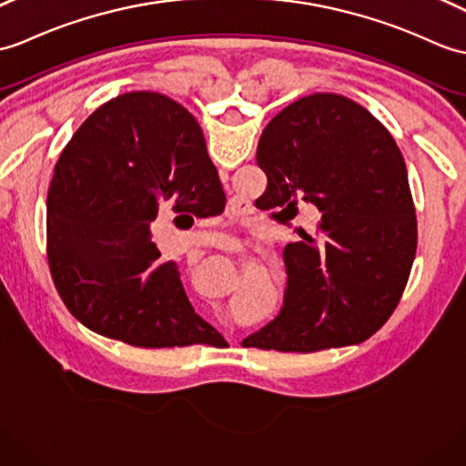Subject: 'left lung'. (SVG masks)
<instances>
[{
	"mask_svg": "<svg viewBox=\"0 0 466 466\" xmlns=\"http://www.w3.org/2000/svg\"><path fill=\"white\" fill-rule=\"evenodd\" d=\"M266 210H319L316 234L286 246L279 316L244 348L311 353L370 339L401 299L417 252L405 158L391 133L348 96L313 93L264 128L256 153ZM319 240L316 241L315 238Z\"/></svg>",
	"mask_w": 466,
	"mask_h": 466,
	"instance_id": "obj_1",
	"label": "left lung"
}]
</instances>
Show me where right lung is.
<instances>
[{
  "instance_id": "add662e5",
  "label": "right lung",
  "mask_w": 466,
  "mask_h": 466,
  "mask_svg": "<svg viewBox=\"0 0 466 466\" xmlns=\"http://www.w3.org/2000/svg\"><path fill=\"white\" fill-rule=\"evenodd\" d=\"M202 128L155 91L118 95L71 137L47 192V258L63 304L85 328L135 348L216 335L184 294L177 262L150 240L160 212L224 208Z\"/></svg>"
}]
</instances>
